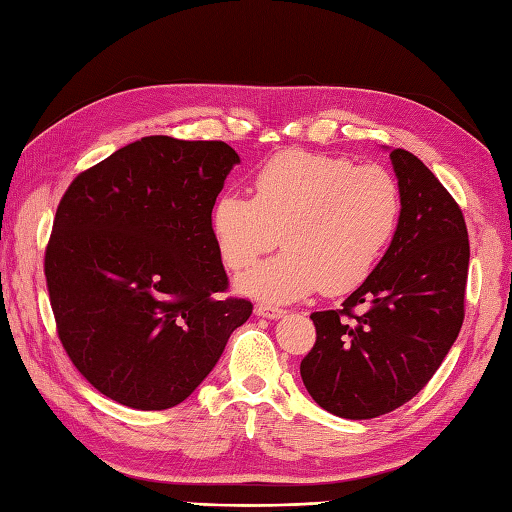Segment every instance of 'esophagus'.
<instances>
[{
	"label": "esophagus",
	"mask_w": 512,
	"mask_h": 512,
	"mask_svg": "<svg viewBox=\"0 0 512 512\" xmlns=\"http://www.w3.org/2000/svg\"><path fill=\"white\" fill-rule=\"evenodd\" d=\"M255 314L264 316V318H281V316H285V310H281V307H275V305H268V303H259V305H255Z\"/></svg>",
	"instance_id": "esophagus-1"
}]
</instances>
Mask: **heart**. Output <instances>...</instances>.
<instances>
[{"mask_svg": "<svg viewBox=\"0 0 512 512\" xmlns=\"http://www.w3.org/2000/svg\"><path fill=\"white\" fill-rule=\"evenodd\" d=\"M401 216L397 178L382 165L285 150L253 178V198L224 192L211 207V235L224 266L251 268L281 242L277 257L240 279V290L290 303L316 290L353 292L384 255Z\"/></svg>", "mask_w": 512, "mask_h": 512, "instance_id": "obj_1", "label": "heart"}]
</instances>
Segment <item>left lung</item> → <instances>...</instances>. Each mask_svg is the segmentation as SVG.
Here are the masks:
<instances>
[{
	"mask_svg": "<svg viewBox=\"0 0 512 512\" xmlns=\"http://www.w3.org/2000/svg\"><path fill=\"white\" fill-rule=\"evenodd\" d=\"M401 216L382 261L342 310L314 312L316 342L301 362L320 408L375 419L425 388L465 320L469 235L462 209L412 152H390Z\"/></svg>",
	"mask_w": 512,
	"mask_h": 512,
	"instance_id": "1",
	"label": "left lung"
}]
</instances>
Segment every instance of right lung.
Returning a JSON list of instances; mask_svg holds the SVG:
<instances>
[{
  "mask_svg": "<svg viewBox=\"0 0 512 512\" xmlns=\"http://www.w3.org/2000/svg\"><path fill=\"white\" fill-rule=\"evenodd\" d=\"M237 152L150 135L80 172L58 202L45 281L71 364L135 410L185 401L253 303L229 277L211 207Z\"/></svg>",
  "mask_w": 512,
  "mask_h": 512,
  "instance_id": "add662e5",
  "label": "right lung"
}]
</instances>
